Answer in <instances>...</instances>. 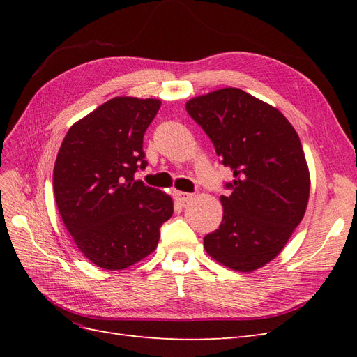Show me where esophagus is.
<instances>
[{
    "instance_id": "34e87169",
    "label": "esophagus",
    "mask_w": 357,
    "mask_h": 357,
    "mask_svg": "<svg viewBox=\"0 0 357 357\" xmlns=\"http://www.w3.org/2000/svg\"><path fill=\"white\" fill-rule=\"evenodd\" d=\"M193 198V193H189V192H177L176 193V199L180 202V204H186L188 201H190Z\"/></svg>"
}]
</instances>
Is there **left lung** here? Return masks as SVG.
<instances>
[{"instance_id": "8db88e82", "label": "left lung", "mask_w": 357, "mask_h": 357, "mask_svg": "<svg viewBox=\"0 0 357 357\" xmlns=\"http://www.w3.org/2000/svg\"><path fill=\"white\" fill-rule=\"evenodd\" d=\"M186 110L234 174L225 185L231 193L220 197L219 229L204 236L205 252L252 273L283 250L305 214L310 172L299 137L275 107L236 88L192 98Z\"/></svg>"}]
</instances>
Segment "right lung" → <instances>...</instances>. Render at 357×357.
I'll return each instance as SVG.
<instances>
[{
	"mask_svg": "<svg viewBox=\"0 0 357 357\" xmlns=\"http://www.w3.org/2000/svg\"><path fill=\"white\" fill-rule=\"evenodd\" d=\"M159 100L116 96L75 122L53 168V192L79 250L100 268L123 269L152 253L174 208L165 192L134 180Z\"/></svg>",
	"mask_w": 357,
	"mask_h": 357,
	"instance_id": "add662e5",
	"label": "right lung"
}]
</instances>
